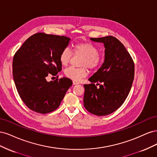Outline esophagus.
Returning <instances> with one entry per match:
<instances>
[{
    "label": "esophagus",
    "mask_w": 157,
    "mask_h": 157,
    "mask_svg": "<svg viewBox=\"0 0 157 157\" xmlns=\"http://www.w3.org/2000/svg\"><path fill=\"white\" fill-rule=\"evenodd\" d=\"M73 83L74 85H77V84H80V82H78V81H77V80H73Z\"/></svg>",
    "instance_id": "obj_1"
}]
</instances>
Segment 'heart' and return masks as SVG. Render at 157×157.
<instances>
[{
    "mask_svg": "<svg viewBox=\"0 0 157 157\" xmlns=\"http://www.w3.org/2000/svg\"><path fill=\"white\" fill-rule=\"evenodd\" d=\"M73 52L76 55L83 56L80 65L83 67H69L65 70V75L74 80H80L88 75L86 67L90 69H95L101 65V56L99 54L98 47L90 42H79L73 47ZM72 54L68 48L61 51L59 55V61L62 65H67L71 60Z\"/></svg>",
    "mask_w": 157,
    "mask_h": 157,
    "instance_id": "b5f03b06",
    "label": "heart"
}]
</instances>
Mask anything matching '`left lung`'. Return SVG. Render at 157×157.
<instances>
[{
  "mask_svg": "<svg viewBox=\"0 0 157 157\" xmlns=\"http://www.w3.org/2000/svg\"><path fill=\"white\" fill-rule=\"evenodd\" d=\"M90 40L104 44L105 59L101 67L88 78L90 84H84V106L94 115L105 116L117 110L129 94L134 78V63L117 38L107 36Z\"/></svg>",
  "mask_w": 157,
  "mask_h": 157,
  "instance_id": "obj_1",
  "label": "left lung"
}]
</instances>
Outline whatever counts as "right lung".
Returning <instances> with one entry per match:
<instances>
[{"label":"right lung","mask_w":157,"mask_h":157,"mask_svg":"<svg viewBox=\"0 0 157 157\" xmlns=\"http://www.w3.org/2000/svg\"><path fill=\"white\" fill-rule=\"evenodd\" d=\"M70 38L38 33L27 39L13 56L12 73L17 91L32 111L41 114L58 108L72 80L63 77L47 81L61 71L59 55Z\"/></svg>","instance_id":"right-lung-1"}]
</instances>
